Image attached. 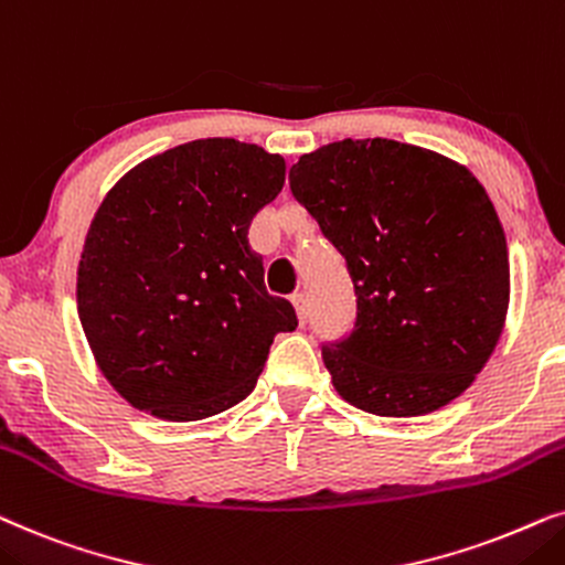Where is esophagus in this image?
I'll return each instance as SVG.
<instances>
[{
  "label": "esophagus",
  "instance_id": "obj_1",
  "mask_svg": "<svg viewBox=\"0 0 565 565\" xmlns=\"http://www.w3.org/2000/svg\"><path fill=\"white\" fill-rule=\"evenodd\" d=\"M291 305H295L299 322H302V326H305V320H307V297H305V291H297V295H291Z\"/></svg>",
  "mask_w": 565,
  "mask_h": 565
}]
</instances>
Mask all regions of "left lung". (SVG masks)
Wrapping results in <instances>:
<instances>
[{"instance_id":"1","label":"left lung","mask_w":565,"mask_h":565,"mask_svg":"<svg viewBox=\"0 0 565 565\" xmlns=\"http://www.w3.org/2000/svg\"><path fill=\"white\" fill-rule=\"evenodd\" d=\"M291 193L345 258L356 322L322 345L333 387L374 416L445 408L472 385L509 310V250L465 164L395 139L299 157Z\"/></svg>"}]
</instances>
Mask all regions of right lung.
<instances>
[{"mask_svg": "<svg viewBox=\"0 0 565 565\" xmlns=\"http://www.w3.org/2000/svg\"><path fill=\"white\" fill-rule=\"evenodd\" d=\"M287 162L237 139H195L149 157L110 188L77 268L93 356L134 408L199 420L253 393L276 333L297 328L270 297L253 216Z\"/></svg>", "mask_w": 565, "mask_h": 565, "instance_id": "right-lung-1", "label": "right lung"}]
</instances>
